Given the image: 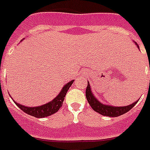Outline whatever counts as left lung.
Masks as SVG:
<instances>
[{
  "label": "left lung",
  "mask_w": 150,
  "mask_h": 150,
  "mask_svg": "<svg viewBox=\"0 0 150 150\" xmlns=\"http://www.w3.org/2000/svg\"><path fill=\"white\" fill-rule=\"evenodd\" d=\"M136 45H137L138 49H139V45L137 44H136ZM86 99H87L90 105L91 106V108H93L96 112H98L102 116H109V117H116V116H120L124 113L127 112L135 105L136 103L138 102V100H137V101H134L129 105L118 106V107L103 104L100 101H99L96 98L95 96L93 95V92L91 90L90 85L89 84V81H88L87 87L86 90Z\"/></svg>",
  "instance_id": "left-lung-1"
}]
</instances>
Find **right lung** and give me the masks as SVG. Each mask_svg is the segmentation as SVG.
I'll return each instance as SVG.
<instances>
[{
	"mask_svg": "<svg viewBox=\"0 0 150 150\" xmlns=\"http://www.w3.org/2000/svg\"><path fill=\"white\" fill-rule=\"evenodd\" d=\"M73 82H74V80H71L70 82L66 83L63 86L59 94L56 98H53L50 102L44 104L42 105L36 106V107H28V106L20 105L19 103H17L16 101H14V102L16 103V105L21 110H23V112H24L25 113H27L28 115H30V116H34V117H37V118L47 117V116H51L52 114L56 113L57 111L61 108V106L63 105V101L64 100L65 95L67 93V90H69V88L71 87V86L72 85Z\"/></svg>",
	"mask_w": 150,
	"mask_h": 150,
	"instance_id": "obj_1",
	"label": "right lung"
}]
</instances>
